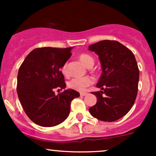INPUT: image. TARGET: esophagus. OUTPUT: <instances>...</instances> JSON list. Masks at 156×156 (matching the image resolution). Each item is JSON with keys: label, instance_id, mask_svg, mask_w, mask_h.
Here are the masks:
<instances>
[{"label": "esophagus", "instance_id": "34e87169", "mask_svg": "<svg viewBox=\"0 0 156 156\" xmlns=\"http://www.w3.org/2000/svg\"><path fill=\"white\" fill-rule=\"evenodd\" d=\"M87 94V92H80V96H86Z\"/></svg>", "mask_w": 156, "mask_h": 156}]
</instances>
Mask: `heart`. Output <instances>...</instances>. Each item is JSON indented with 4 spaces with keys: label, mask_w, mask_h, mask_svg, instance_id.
<instances>
[{
    "label": "heart",
    "mask_w": 156,
    "mask_h": 156,
    "mask_svg": "<svg viewBox=\"0 0 156 156\" xmlns=\"http://www.w3.org/2000/svg\"><path fill=\"white\" fill-rule=\"evenodd\" d=\"M79 59L84 65L87 67L93 65L94 60L91 55L86 53H82L79 55ZM63 74H67V63L64 64L61 69ZM93 83V79L89 76L83 77V78H74L71 79L68 83V87L73 90L78 91V92H84L88 87Z\"/></svg>",
    "instance_id": "heart-1"
}]
</instances>
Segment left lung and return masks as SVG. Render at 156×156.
I'll use <instances>...</instances> for the list:
<instances>
[{
  "label": "left lung",
  "mask_w": 156,
  "mask_h": 156,
  "mask_svg": "<svg viewBox=\"0 0 156 156\" xmlns=\"http://www.w3.org/2000/svg\"><path fill=\"white\" fill-rule=\"evenodd\" d=\"M99 55L102 74L93 92L97 98L89 112L104 122H114L124 117L132 108L138 92L139 70L133 52L120 42L103 40L89 46Z\"/></svg>",
  "instance_id": "8db88e82"
}]
</instances>
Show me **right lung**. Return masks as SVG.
I'll list each match as a JSON object with an SVG mask.
<instances>
[{
    "instance_id": "right-lung-1",
    "label": "right lung",
    "mask_w": 156,
    "mask_h": 156,
    "mask_svg": "<svg viewBox=\"0 0 156 156\" xmlns=\"http://www.w3.org/2000/svg\"><path fill=\"white\" fill-rule=\"evenodd\" d=\"M72 48H38L23 61L17 75V92L26 115L42 127L59 125L67 119L70 103L80 94L64 89L66 83L60 69L71 56Z\"/></svg>"
}]
</instances>
